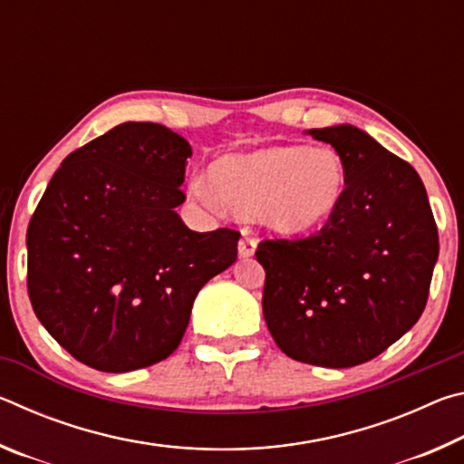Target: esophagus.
Listing matches in <instances>:
<instances>
[{
	"instance_id": "obj_1",
	"label": "esophagus",
	"mask_w": 464,
	"mask_h": 464,
	"mask_svg": "<svg viewBox=\"0 0 464 464\" xmlns=\"http://www.w3.org/2000/svg\"><path fill=\"white\" fill-rule=\"evenodd\" d=\"M256 247H257V239L251 237V235H243L237 251H239V257H251L256 254Z\"/></svg>"
}]
</instances>
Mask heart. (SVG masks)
Listing matches in <instances>:
<instances>
[{"instance_id": "1", "label": "heart", "mask_w": 464, "mask_h": 464, "mask_svg": "<svg viewBox=\"0 0 464 464\" xmlns=\"http://www.w3.org/2000/svg\"><path fill=\"white\" fill-rule=\"evenodd\" d=\"M208 179H194L196 198L251 215L280 233H303L327 223L348 192V166L329 145L264 147L210 163Z\"/></svg>"}]
</instances>
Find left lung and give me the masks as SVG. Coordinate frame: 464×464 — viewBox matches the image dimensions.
<instances>
[{"label":"left lung","instance_id":"8db88e82","mask_svg":"<svg viewBox=\"0 0 464 464\" xmlns=\"http://www.w3.org/2000/svg\"><path fill=\"white\" fill-rule=\"evenodd\" d=\"M348 166V192L325 227L304 239L262 241V309L286 356L348 368L410 332L426 307L438 229L410 163L352 124L311 129Z\"/></svg>","mask_w":464,"mask_h":464}]
</instances>
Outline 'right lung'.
I'll return each instance as SVG.
<instances>
[{
	"instance_id": "1",
	"label": "right lung",
	"mask_w": 464,
	"mask_h": 464,
	"mask_svg": "<svg viewBox=\"0 0 464 464\" xmlns=\"http://www.w3.org/2000/svg\"><path fill=\"white\" fill-rule=\"evenodd\" d=\"M188 157L190 143L161 124H119L65 157L30 218L33 309L96 371L166 360L198 290L237 260V231L196 233L176 213Z\"/></svg>"
}]
</instances>
